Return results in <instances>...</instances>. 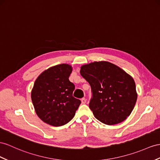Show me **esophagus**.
Listing matches in <instances>:
<instances>
[{
	"label": "esophagus",
	"mask_w": 160,
	"mask_h": 160,
	"mask_svg": "<svg viewBox=\"0 0 160 160\" xmlns=\"http://www.w3.org/2000/svg\"><path fill=\"white\" fill-rule=\"evenodd\" d=\"M81 101H82V104H85L86 102H87V99H86L85 98H82V99H81Z\"/></svg>",
	"instance_id": "obj_1"
}]
</instances>
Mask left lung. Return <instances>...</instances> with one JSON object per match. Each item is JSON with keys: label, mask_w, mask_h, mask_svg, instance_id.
Masks as SVG:
<instances>
[{"label": "left lung", "mask_w": 160, "mask_h": 160, "mask_svg": "<svg viewBox=\"0 0 160 160\" xmlns=\"http://www.w3.org/2000/svg\"><path fill=\"white\" fill-rule=\"evenodd\" d=\"M80 74L91 85L89 108L98 120L114 125L125 120L137 99L133 78L117 65L95 61L81 67Z\"/></svg>", "instance_id": "left-lung-1"}]
</instances>
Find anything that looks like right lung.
<instances>
[{
  "instance_id": "right-lung-1",
  "label": "right lung",
  "mask_w": 160,
  "mask_h": 160,
  "mask_svg": "<svg viewBox=\"0 0 160 160\" xmlns=\"http://www.w3.org/2000/svg\"><path fill=\"white\" fill-rule=\"evenodd\" d=\"M72 68L59 64L44 71L36 80L31 93L37 116L53 126L67 124L81 103L73 97L75 86L69 80Z\"/></svg>"
}]
</instances>
